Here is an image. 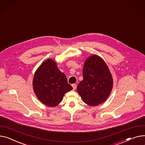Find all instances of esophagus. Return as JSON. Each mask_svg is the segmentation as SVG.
<instances>
[{
    "label": "esophagus",
    "mask_w": 145,
    "mask_h": 145,
    "mask_svg": "<svg viewBox=\"0 0 145 145\" xmlns=\"http://www.w3.org/2000/svg\"><path fill=\"white\" fill-rule=\"evenodd\" d=\"M72 86V87H73V90H74L76 89V84H73Z\"/></svg>",
    "instance_id": "1"
}]
</instances>
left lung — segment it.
Returning a JSON list of instances; mask_svg holds the SVG:
<instances>
[{
	"label": "left lung",
	"instance_id": "obj_1",
	"mask_svg": "<svg viewBox=\"0 0 145 145\" xmlns=\"http://www.w3.org/2000/svg\"><path fill=\"white\" fill-rule=\"evenodd\" d=\"M83 79L77 86L83 101L90 106L105 102L113 87V79L107 65L97 55L90 56L84 62Z\"/></svg>",
	"mask_w": 145,
	"mask_h": 145
}]
</instances>
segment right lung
<instances>
[{"label": "right lung", "mask_w": 145, "mask_h": 145, "mask_svg": "<svg viewBox=\"0 0 145 145\" xmlns=\"http://www.w3.org/2000/svg\"><path fill=\"white\" fill-rule=\"evenodd\" d=\"M33 87L37 99L51 107L58 105L65 94L73 89L65 74L52 59H46L38 67L34 75Z\"/></svg>", "instance_id": "1"}]
</instances>
